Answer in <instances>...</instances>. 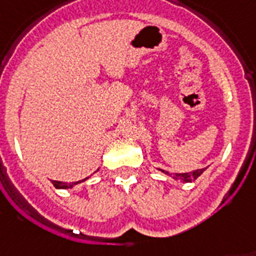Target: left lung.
<instances>
[{
	"label": "left lung",
	"mask_w": 256,
	"mask_h": 256,
	"mask_svg": "<svg viewBox=\"0 0 256 256\" xmlns=\"http://www.w3.org/2000/svg\"><path fill=\"white\" fill-rule=\"evenodd\" d=\"M206 168H198V170L191 171V172H175V174L174 172H168V171L161 170V168H160V170H161L162 172H164L166 175H170L171 178L175 179V180H180L183 182V183H188V182H194L199 178L200 175L206 171Z\"/></svg>",
	"instance_id": "8db88e82"
}]
</instances>
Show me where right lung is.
<instances>
[{"mask_svg":"<svg viewBox=\"0 0 256 256\" xmlns=\"http://www.w3.org/2000/svg\"><path fill=\"white\" fill-rule=\"evenodd\" d=\"M86 179L88 178H85L82 179V180H78V182H72V183H65V182H58V180H52V184L56 187V188H62V190H68V188H73L76 184H78V183H82V182H85Z\"/></svg>","mask_w":256,"mask_h":256,"instance_id":"1","label":"right lung"}]
</instances>
